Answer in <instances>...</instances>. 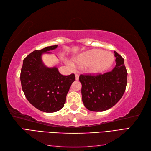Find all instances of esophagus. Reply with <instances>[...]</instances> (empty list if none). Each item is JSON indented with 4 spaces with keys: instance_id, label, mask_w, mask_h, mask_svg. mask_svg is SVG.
I'll use <instances>...</instances> for the list:
<instances>
[{
    "instance_id": "esophagus-1",
    "label": "esophagus",
    "mask_w": 151,
    "mask_h": 151,
    "mask_svg": "<svg viewBox=\"0 0 151 151\" xmlns=\"http://www.w3.org/2000/svg\"><path fill=\"white\" fill-rule=\"evenodd\" d=\"M75 78H76V80H77V81L79 79V75H78V74L75 73Z\"/></svg>"
}]
</instances>
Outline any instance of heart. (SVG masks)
Wrapping results in <instances>:
<instances>
[{
	"instance_id": "heart-1",
	"label": "heart",
	"mask_w": 151,
	"mask_h": 151,
	"mask_svg": "<svg viewBox=\"0 0 151 151\" xmlns=\"http://www.w3.org/2000/svg\"><path fill=\"white\" fill-rule=\"evenodd\" d=\"M80 67L86 66L89 72L100 73L110 68L114 63V56L111 52L101 50H91L79 54L74 58ZM70 65V62H67Z\"/></svg>"
}]
</instances>
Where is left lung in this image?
Segmentation results:
<instances>
[{"mask_svg":"<svg viewBox=\"0 0 151 151\" xmlns=\"http://www.w3.org/2000/svg\"><path fill=\"white\" fill-rule=\"evenodd\" d=\"M116 65L103 75H81L82 102L88 110L103 111L113 107L123 97L127 84L124 59L114 51Z\"/></svg>","mask_w":151,"mask_h":151,"instance_id":"1","label":"left lung"}]
</instances>
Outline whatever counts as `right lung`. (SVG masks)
I'll return each instance as SVG.
<instances>
[{"mask_svg": "<svg viewBox=\"0 0 151 151\" xmlns=\"http://www.w3.org/2000/svg\"><path fill=\"white\" fill-rule=\"evenodd\" d=\"M57 47L33 51L24 59L21 70V86L25 97L35 108L47 113L56 112L63 107L67 93L75 80L74 74L62 75L56 67H48L43 63L42 54L51 53L49 51Z\"/></svg>", "mask_w": 151, "mask_h": 151, "instance_id": "add662e5", "label": "right lung"}]
</instances>
